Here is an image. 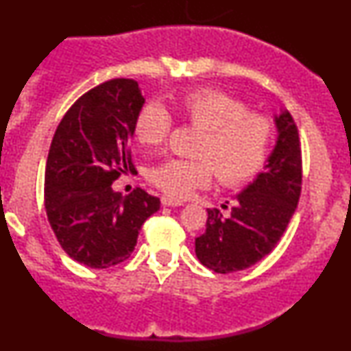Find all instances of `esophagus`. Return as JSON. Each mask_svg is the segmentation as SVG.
Returning a JSON list of instances; mask_svg holds the SVG:
<instances>
[{"label": "esophagus", "instance_id": "1", "mask_svg": "<svg viewBox=\"0 0 351 351\" xmlns=\"http://www.w3.org/2000/svg\"><path fill=\"white\" fill-rule=\"evenodd\" d=\"M162 204L163 206H181V201L178 199H171V198H167V196H163L162 198Z\"/></svg>", "mask_w": 351, "mask_h": 351}]
</instances>
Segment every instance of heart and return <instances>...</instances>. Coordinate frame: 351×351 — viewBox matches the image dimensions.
Returning a JSON list of instances; mask_svg holds the SVG:
<instances>
[{
    "instance_id": "b5f03b06",
    "label": "heart",
    "mask_w": 351,
    "mask_h": 351,
    "mask_svg": "<svg viewBox=\"0 0 351 351\" xmlns=\"http://www.w3.org/2000/svg\"><path fill=\"white\" fill-rule=\"evenodd\" d=\"M175 110L181 120L198 128L193 155L196 160L170 158L153 167L148 178L165 195L186 198L216 180L234 186L251 180L263 168L272 138L267 115L249 112L239 99L215 88L180 95ZM171 130V115L160 102H148L136 114L134 134L145 147H158Z\"/></svg>"
}]
</instances>
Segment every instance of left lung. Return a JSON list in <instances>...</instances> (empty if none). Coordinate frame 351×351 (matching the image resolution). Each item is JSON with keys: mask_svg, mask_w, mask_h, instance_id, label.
I'll return each mask as SVG.
<instances>
[{"mask_svg": "<svg viewBox=\"0 0 351 351\" xmlns=\"http://www.w3.org/2000/svg\"><path fill=\"white\" fill-rule=\"evenodd\" d=\"M276 127L279 135L264 171L236 196L228 216L208 209L206 231L195 239L199 263L217 274L259 263L276 247L295 213L302 189L299 130L287 110L276 117Z\"/></svg>", "mask_w": 351, "mask_h": 351, "instance_id": "8db88e82", "label": "left lung"}]
</instances>
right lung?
Instances as JSON below:
<instances>
[{"mask_svg": "<svg viewBox=\"0 0 351 351\" xmlns=\"http://www.w3.org/2000/svg\"><path fill=\"white\" fill-rule=\"evenodd\" d=\"M134 79H112L74 102L52 136L44 178V206L60 247L92 269L130 257L142 224L160 199L136 188L122 196L112 189L134 171L128 142L143 107Z\"/></svg>", "mask_w": 351, "mask_h": 351, "instance_id": "add662e5", "label": "right lung"}]
</instances>
